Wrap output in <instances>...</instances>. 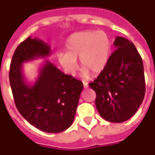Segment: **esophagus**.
<instances>
[{
    "label": "esophagus",
    "instance_id": "obj_1",
    "mask_svg": "<svg viewBox=\"0 0 155 155\" xmlns=\"http://www.w3.org/2000/svg\"><path fill=\"white\" fill-rule=\"evenodd\" d=\"M83 85H84V88H87L88 87V84H87V82H83Z\"/></svg>",
    "mask_w": 155,
    "mask_h": 155
}]
</instances>
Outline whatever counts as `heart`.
I'll list each match as a JSON object with an SVG mask.
<instances>
[{
    "instance_id": "obj_1",
    "label": "heart",
    "mask_w": 155,
    "mask_h": 155,
    "mask_svg": "<svg viewBox=\"0 0 155 155\" xmlns=\"http://www.w3.org/2000/svg\"><path fill=\"white\" fill-rule=\"evenodd\" d=\"M110 35L103 30H87L71 35L66 42V53H59L57 61L69 75H74L78 69L79 59L82 77L88 78L103 71L112 51Z\"/></svg>"
}]
</instances>
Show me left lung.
<instances>
[{
    "label": "left lung",
    "mask_w": 155,
    "mask_h": 155,
    "mask_svg": "<svg viewBox=\"0 0 155 155\" xmlns=\"http://www.w3.org/2000/svg\"><path fill=\"white\" fill-rule=\"evenodd\" d=\"M116 50L108 64L89 86L96 93L100 116L112 123H123L137 111L145 94L143 61L133 42L116 37Z\"/></svg>",
    "instance_id": "left-lung-1"
}]
</instances>
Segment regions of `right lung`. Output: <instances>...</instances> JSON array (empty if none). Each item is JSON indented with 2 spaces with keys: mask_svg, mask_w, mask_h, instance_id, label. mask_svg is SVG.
<instances>
[{
  "mask_svg": "<svg viewBox=\"0 0 155 155\" xmlns=\"http://www.w3.org/2000/svg\"><path fill=\"white\" fill-rule=\"evenodd\" d=\"M50 46L41 39L28 37L18 46L11 62L9 80L15 103L27 121L46 133H61L74 120L83 84L65 74L50 61L39 68L33 84L27 83L22 64L50 55Z\"/></svg>",
  "mask_w": 155,
  "mask_h": 155,
  "instance_id": "obj_1",
  "label": "right lung"
}]
</instances>
